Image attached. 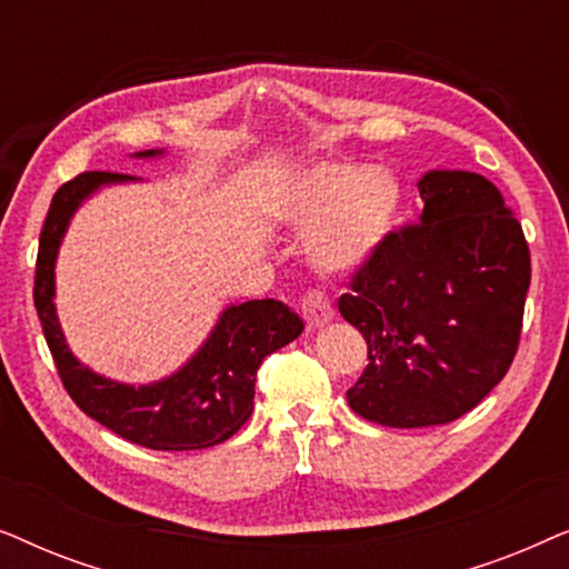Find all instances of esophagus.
I'll return each mask as SVG.
<instances>
[{
	"label": "esophagus",
	"instance_id": "1",
	"mask_svg": "<svg viewBox=\"0 0 569 569\" xmlns=\"http://www.w3.org/2000/svg\"><path fill=\"white\" fill-rule=\"evenodd\" d=\"M300 313L306 318L308 329L316 331V329H323V326L331 321L333 308L329 298H323V292H308L300 302Z\"/></svg>",
	"mask_w": 569,
	"mask_h": 569
}]
</instances>
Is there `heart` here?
<instances>
[{
    "label": "heart",
    "mask_w": 569,
    "mask_h": 569,
    "mask_svg": "<svg viewBox=\"0 0 569 569\" xmlns=\"http://www.w3.org/2000/svg\"><path fill=\"white\" fill-rule=\"evenodd\" d=\"M403 189L388 170L321 162L279 186L274 212L308 230V259L321 271L357 269L399 222Z\"/></svg>",
    "instance_id": "1"
}]
</instances>
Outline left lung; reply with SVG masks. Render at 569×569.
<instances>
[{"instance_id":"8db88e82","label":"left lung","mask_w":569,"mask_h":569,"mask_svg":"<svg viewBox=\"0 0 569 569\" xmlns=\"http://www.w3.org/2000/svg\"><path fill=\"white\" fill-rule=\"evenodd\" d=\"M417 189L419 222L393 230L339 298L368 341L349 407L401 430L453 422L500 383L531 284L523 228L492 181L430 170Z\"/></svg>"}]
</instances>
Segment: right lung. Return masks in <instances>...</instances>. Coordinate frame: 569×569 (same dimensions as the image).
Here are the masks:
<instances>
[{
	"mask_svg": "<svg viewBox=\"0 0 569 569\" xmlns=\"http://www.w3.org/2000/svg\"><path fill=\"white\" fill-rule=\"evenodd\" d=\"M162 150H144L134 158H160ZM137 178L90 170L67 181L53 193L38 243L33 300L41 318L59 378L84 415L119 438L152 450H201L220 446L248 422L253 411L256 370L263 357L277 352L302 333V321L279 300H248L228 306L197 355L173 376L147 386H129L103 378L82 365L67 347L53 295V267L69 220L100 186L129 183Z\"/></svg>",
	"mask_w": 569,
	"mask_h": 569,
	"instance_id": "right-lung-1",
	"label": "right lung"
}]
</instances>
